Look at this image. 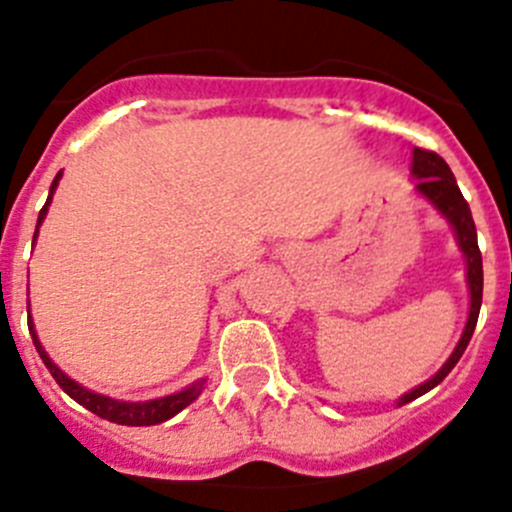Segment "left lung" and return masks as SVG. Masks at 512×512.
Returning <instances> with one entry per match:
<instances>
[{
  "mask_svg": "<svg viewBox=\"0 0 512 512\" xmlns=\"http://www.w3.org/2000/svg\"><path fill=\"white\" fill-rule=\"evenodd\" d=\"M414 175H416V190L437 205L439 213L454 225L459 248H462L464 259H467L470 317H467V327H464L462 340H459V345L454 348L452 358L442 365V370H439L431 381H426L424 386L414 388L411 393L398 398V406L424 396L426 391H431V388L439 386V383L447 378L449 370L459 363L462 353L467 350V345H470L472 332H475V325H477V317H480V304H482V253H480V246H477V228H475V220H472L470 205H467V200L462 198V192H459L457 180H454L449 164L444 162L437 152H429V149H414Z\"/></svg>",
  "mask_w": 512,
  "mask_h": 512,
  "instance_id": "obj_1",
  "label": "left lung"
}]
</instances>
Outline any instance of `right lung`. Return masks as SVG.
I'll use <instances>...</instances> for the list:
<instances>
[{
	"instance_id": "right-lung-1",
	"label": "right lung",
	"mask_w": 512,
	"mask_h": 512,
	"mask_svg": "<svg viewBox=\"0 0 512 512\" xmlns=\"http://www.w3.org/2000/svg\"><path fill=\"white\" fill-rule=\"evenodd\" d=\"M60 175H63V172H58L53 180V185H50L48 203L42 205L40 215H37V228H40V223L45 220V213H48V205H50V200H53V192H55V187H58ZM35 238H37V231H35ZM27 325H30L32 342H35L37 353H40L42 363H45V368L50 370V375L55 378V383H58V386L63 388L70 398H73V401L81 403L83 409H88L91 414L101 416V419H106V421H114V424H121V426L162 424V421H167V419H172L175 414H180L185 406H190V403L200 396V391H203V381H200L180 393H172V396H164V398H157V401H144V403H126V401H116V398H109V396H101V393H91V391H86L83 386H78L75 381H70L68 375H65L63 370H60L58 365L48 358V353L42 350L40 340H37L35 330H32V320L27 322Z\"/></svg>"
}]
</instances>
